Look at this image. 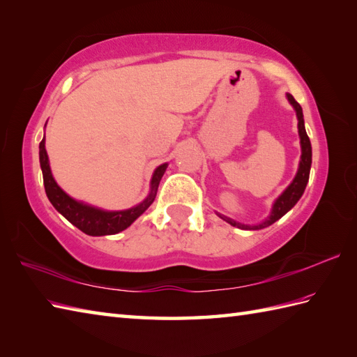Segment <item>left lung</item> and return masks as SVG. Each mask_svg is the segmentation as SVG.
<instances>
[{"mask_svg": "<svg viewBox=\"0 0 357 357\" xmlns=\"http://www.w3.org/2000/svg\"><path fill=\"white\" fill-rule=\"evenodd\" d=\"M287 98H288V101H290V104L294 107L296 115H298V128H299L301 147H302L299 170H298V173H296L293 183L287 187V190L279 196L275 204H273V210H271L270 218L265 219L262 224H259V225H244V224H239L236 221H233V219H230V218L219 215L224 219V221H227L234 227H239V229L259 230V229H265V227H268L271 224H275L278 219H280L287 213L288 210H291L294 207V204L301 199V196H302V193H304L305 187H307L308 178H310V167H312V144H310V138H308V135L305 132L302 107L290 93H287Z\"/></svg>", "mask_w": 357, "mask_h": 357, "instance_id": "1", "label": "left lung"}]
</instances>
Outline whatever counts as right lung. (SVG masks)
Wrapping results in <instances>:
<instances>
[{
  "label": "right lung",
  "mask_w": 357,
  "mask_h": 357,
  "mask_svg": "<svg viewBox=\"0 0 357 357\" xmlns=\"http://www.w3.org/2000/svg\"><path fill=\"white\" fill-rule=\"evenodd\" d=\"M40 164L43 170L45 195H47L52 206L55 207L67 221L72 222L81 231L90 234V236H104V234H115L126 230L127 227L130 225L136 218L141 216L144 211L151 206V202L155 201L159 181H161L162 174L167 169V164H162L155 170L153 178H151L150 195L141 204H138V206L123 211H104L72 199L69 195L64 193L61 188L58 187L55 179L52 176L47 151H45L44 146V138L40 142Z\"/></svg>",
  "instance_id": "obj_1"
}]
</instances>
